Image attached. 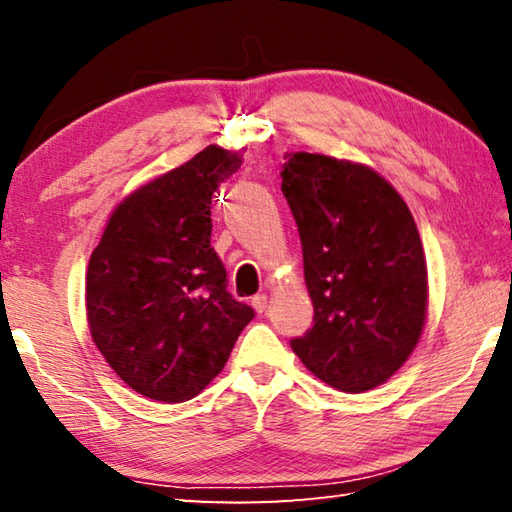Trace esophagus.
Listing matches in <instances>:
<instances>
[{
    "label": "esophagus",
    "mask_w": 512,
    "mask_h": 512,
    "mask_svg": "<svg viewBox=\"0 0 512 512\" xmlns=\"http://www.w3.org/2000/svg\"><path fill=\"white\" fill-rule=\"evenodd\" d=\"M250 305H253V309L257 311V314H264V311H266V305H268L266 293H257V296L250 298Z\"/></svg>",
    "instance_id": "1"
}]
</instances>
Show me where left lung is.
<instances>
[{
	"mask_svg": "<svg viewBox=\"0 0 512 512\" xmlns=\"http://www.w3.org/2000/svg\"><path fill=\"white\" fill-rule=\"evenodd\" d=\"M280 176L314 302V327L291 348L336 391H370L404 366L427 318L413 216L366 164L300 151L287 155Z\"/></svg>",
	"mask_w": 512,
	"mask_h": 512,
	"instance_id": "1",
	"label": "left lung"
}]
</instances>
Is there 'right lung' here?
Here are the masks:
<instances>
[{
  "label": "right lung",
  "mask_w": 512,
  "mask_h": 512,
  "mask_svg": "<svg viewBox=\"0 0 512 512\" xmlns=\"http://www.w3.org/2000/svg\"><path fill=\"white\" fill-rule=\"evenodd\" d=\"M244 158L210 144L110 214L85 275L92 341L155 402L192 400L223 370L255 311L228 293L210 246L212 194Z\"/></svg>",
  "instance_id": "add662e5"
}]
</instances>
